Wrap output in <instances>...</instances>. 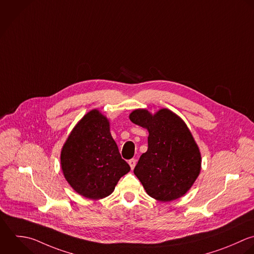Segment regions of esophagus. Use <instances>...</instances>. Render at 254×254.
Instances as JSON below:
<instances>
[{
	"label": "esophagus",
	"instance_id": "esophagus-1",
	"mask_svg": "<svg viewBox=\"0 0 254 254\" xmlns=\"http://www.w3.org/2000/svg\"><path fill=\"white\" fill-rule=\"evenodd\" d=\"M128 164H129L130 168H131V169H133V168L135 167V164H136V160H135L134 158H132V159L128 160Z\"/></svg>",
	"mask_w": 254,
	"mask_h": 254
}]
</instances>
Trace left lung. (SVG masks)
<instances>
[{
  "label": "left lung",
  "instance_id": "1",
  "mask_svg": "<svg viewBox=\"0 0 254 254\" xmlns=\"http://www.w3.org/2000/svg\"><path fill=\"white\" fill-rule=\"evenodd\" d=\"M129 120L149 132L148 148L134 174L155 200L170 202L185 195L201 171V153L184 121L168 109L151 115L134 110Z\"/></svg>",
  "mask_w": 254,
  "mask_h": 254
}]
</instances>
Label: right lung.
I'll list each match as a JSON object with an SVG mask.
<instances>
[{
  "label": "right lung",
  "mask_w": 254,
  "mask_h": 254,
  "mask_svg": "<svg viewBox=\"0 0 254 254\" xmlns=\"http://www.w3.org/2000/svg\"><path fill=\"white\" fill-rule=\"evenodd\" d=\"M60 161L70 186L92 200L111 195L121 177L130 170L112 137L109 120L98 110L86 114L72 129Z\"/></svg>",
  "instance_id": "add662e5"
}]
</instances>
